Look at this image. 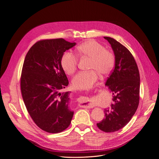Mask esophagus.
Wrapping results in <instances>:
<instances>
[{"label": "esophagus", "instance_id": "34e87169", "mask_svg": "<svg viewBox=\"0 0 159 159\" xmlns=\"http://www.w3.org/2000/svg\"><path fill=\"white\" fill-rule=\"evenodd\" d=\"M79 102L80 105L84 107V108H91L93 107V105L91 103V101L89 99V98L87 96H83L80 97V99L79 100Z\"/></svg>", "mask_w": 159, "mask_h": 159}]
</instances>
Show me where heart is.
Here are the masks:
<instances>
[{
	"instance_id": "heart-1",
	"label": "heart",
	"mask_w": 159,
	"mask_h": 159,
	"mask_svg": "<svg viewBox=\"0 0 159 159\" xmlns=\"http://www.w3.org/2000/svg\"><path fill=\"white\" fill-rule=\"evenodd\" d=\"M77 53L91 59L89 71H80L71 80V85L75 89L84 90L92 87L98 79V73L107 75L112 71L115 65L113 54L105 49L99 42L89 40L83 42L77 48ZM78 57L71 51L65 52L61 60V65L65 73L71 75L76 70Z\"/></svg>"
}]
</instances>
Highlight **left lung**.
<instances>
[{
    "label": "left lung",
    "instance_id": "obj_1",
    "mask_svg": "<svg viewBox=\"0 0 159 159\" xmlns=\"http://www.w3.org/2000/svg\"><path fill=\"white\" fill-rule=\"evenodd\" d=\"M104 38L115 54V66L105 83L112 92L113 103L105 109V119L97 126L102 131L112 133L125 126L134 115L139 102L140 77L131 52L114 39Z\"/></svg>",
    "mask_w": 159,
    "mask_h": 159
}]
</instances>
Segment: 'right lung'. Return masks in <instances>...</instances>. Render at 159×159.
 <instances>
[{"label": "right lung", "instance_id": "add662e5", "mask_svg": "<svg viewBox=\"0 0 159 159\" xmlns=\"http://www.w3.org/2000/svg\"><path fill=\"white\" fill-rule=\"evenodd\" d=\"M75 44L61 38L40 40L24 60L20 78L24 103L35 124L49 133L63 131L73 117L69 92L60 93L68 85L61 60L64 52Z\"/></svg>", "mask_w": 159, "mask_h": 159}]
</instances>
